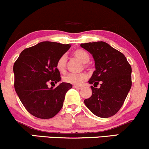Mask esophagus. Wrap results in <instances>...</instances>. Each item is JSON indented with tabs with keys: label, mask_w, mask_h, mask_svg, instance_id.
Returning <instances> with one entry per match:
<instances>
[{
	"label": "esophagus",
	"mask_w": 149,
	"mask_h": 149,
	"mask_svg": "<svg viewBox=\"0 0 149 149\" xmlns=\"http://www.w3.org/2000/svg\"><path fill=\"white\" fill-rule=\"evenodd\" d=\"M73 88H76V89H79V90L82 88L81 86H73Z\"/></svg>",
	"instance_id": "1"
}]
</instances>
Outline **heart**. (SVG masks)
Here are the masks:
<instances>
[{"label":"heart","mask_w":149,"mask_h":149,"mask_svg":"<svg viewBox=\"0 0 149 149\" xmlns=\"http://www.w3.org/2000/svg\"><path fill=\"white\" fill-rule=\"evenodd\" d=\"M73 55L82 63H87L90 61L89 54L84 49H76L73 52ZM66 64H67V57L66 55L63 54L60 56L56 62V68L61 72H64L66 69ZM87 78L88 76L86 73H80V74L68 73L63 77V79L65 83L78 86L85 81Z\"/></svg>","instance_id":"obj_1"}]
</instances>
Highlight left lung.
Here are the masks:
<instances>
[{
    "instance_id": "8db88e82",
    "label": "left lung",
    "mask_w": 149,
    "mask_h": 149,
    "mask_svg": "<svg viewBox=\"0 0 149 149\" xmlns=\"http://www.w3.org/2000/svg\"><path fill=\"white\" fill-rule=\"evenodd\" d=\"M93 55L95 70L88 81L92 95L84 104L94 115L107 118L122 107L131 88V66L124 54L104 41L81 43ZM100 88H96L98 84Z\"/></svg>"
}]
</instances>
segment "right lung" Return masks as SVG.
<instances>
[{"label": "right lung", "instance_id": "right-lung-1", "mask_svg": "<svg viewBox=\"0 0 149 149\" xmlns=\"http://www.w3.org/2000/svg\"><path fill=\"white\" fill-rule=\"evenodd\" d=\"M70 44L43 41L22 51L14 64V88L24 107L40 119L54 117L63 105L65 95L72 88L61 81L56 62L70 49ZM55 83H54V82Z\"/></svg>", "mask_w": 149, "mask_h": 149}]
</instances>
